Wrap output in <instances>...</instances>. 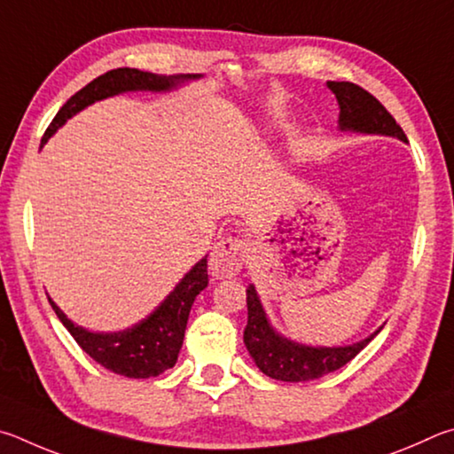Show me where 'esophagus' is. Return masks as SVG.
<instances>
[{"label": "esophagus", "mask_w": 454, "mask_h": 454, "mask_svg": "<svg viewBox=\"0 0 454 454\" xmlns=\"http://www.w3.org/2000/svg\"><path fill=\"white\" fill-rule=\"evenodd\" d=\"M245 253H247V243L239 237H227L221 239L211 253L209 269L215 277H233L241 271Z\"/></svg>", "instance_id": "1"}]
</instances>
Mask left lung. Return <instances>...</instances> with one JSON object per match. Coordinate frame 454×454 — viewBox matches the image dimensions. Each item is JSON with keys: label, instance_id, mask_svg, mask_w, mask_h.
<instances>
[{"label": "left lung", "instance_id": "obj_1", "mask_svg": "<svg viewBox=\"0 0 454 454\" xmlns=\"http://www.w3.org/2000/svg\"><path fill=\"white\" fill-rule=\"evenodd\" d=\"M327 87L335 93L339 103L340 131L391 135L407 141L401 125L375 95L351 82H327ZM247 327L243 333L245 347L261 372L285 383H305L345 367L380 331L348 347H307L293 343L271 327L253 285L247 289Z\"/></svg>", "mask_w": 454, "mask_h": 454}]
</instances>
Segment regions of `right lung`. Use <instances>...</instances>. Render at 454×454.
Returning <instances> with one entry per match:
<instances>
[{"instance_id":"right-lung-1","label":"right lung","mask_w":454,"mask_h":454,"mask_svg":"<svg viewBox=\"0 0 454 454\" xmlns=\"http://www.w3.org/2000/svg\"><path fill=\"white\" fill-rule=\"evenodd\" d=\"M199 75H155L149 71H139L131 67L111 69L107 74L95 77L91 83H87L83 90L66 101L53 121L47 127L42 139V145L47 139L67 121L77 111L91 106L93 101L111 98V95L123 91H169L175 85L195 79ZM209 277H207V257H203L191 271L183 277L177 287H175L167 299L159 305L147 319L133 325L131 329L119 333H91L79 325L71 323L66 313L53 303L55 315L59 317L71 337L77 340V345L98 361L101 367L117 372V375L129 379H149L161 375L163 371L171 369L177 363V355L181 351L183 337L189 319L191 305L195 297L201 293Z\"/></svg>"}]
</instances>
